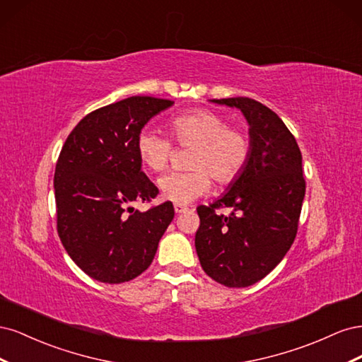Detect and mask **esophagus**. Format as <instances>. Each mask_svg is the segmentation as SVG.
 I'll return each instance as SVG.
<instances>
[{
	"label": "esophagus",
	"instance_id": "34e87169",
	"mask_svg": "<svg viewBox=\"0 0 362 362\" xmlns=\"http://www.w3.org/2000/svg\"><path fill=\"white\" fill-rule=\"evenodd\" d=\"M173 208H175V213H177V214L184 213L185 210H187V206L182 205V204H175V205H173Z\"/></svg>",
	"mask_w": 362,
	"mask_h": 362
}]
</instances>
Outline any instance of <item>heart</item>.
Here are the masks:
<instances>
[{
    "label": "heart",
    "instance_id": "heart-1",
    "mask_svg": "<svg viewBox=\"0 0 362 362\" xmlns=\"http://www.w3.org/2000/svg\"><path fill=\"white\" fill-rule=\"evenodd\" d=\"M170 134L180 146H193L187 166L189 170L169 172L158 180V189L164 199L189 204L201 198L211 187V178L217 184H229L240 177L252 152L247 131L228 127L226 119L213 110L196 108L175 116L169 122ZM137 156L152 172L166 169L173 145L169 137L151 128H144L136 139Z\"/></svg>",
    "mask_w": 362,
    "mask_h": 362
}]
</instances>
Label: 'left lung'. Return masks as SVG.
Listing matches in <instances>:
<instances>
[{"mask_svg":"<svg viewBox=\"0 0 362 362\" xmlns=\"http://www.w3.org/2000/svg\"><path fill=\"white\" fill-rule=\"evenodd\" d=\"M249 122L250 158L231 190L199 205L194 246L208 276L226 287H249L275 269L291 247L305 196L302 154L290 129L250 98H223ZM233 207L229 216L218 209Z\"/></svg>","mask_w":362,"mask_h":362,"instance_id":"left-lung-1","label":"left lung"}]
</instances>
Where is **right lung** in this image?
Wrapping results in <instances>:
<instances>
[{"label": "right lung", "instance_id": "obj_1", "mask_svg": "<svg viewBox=\"0 0 362 362\" xmlns=\"http://www.w3.org/2000/svg\"><path fill=\"white\" fill-rule=\"evenodd\" d=\"M173 104L131 96L86 115L71 131L54 173L57 233L86 275L120 284L144 273L175 216L172 202L146 211L158 189L141 172L136 139L148 120Z\"/></svg>", "mask_w": 362, "mask_h": 362}]
</instances>
